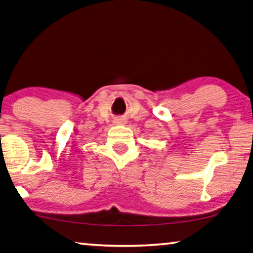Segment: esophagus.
I'll use <instances>...</instances> for the list:
<instances>
[{"label":"esophagus","instance_id":"34e87169","mask_svg":"<svg viewBox=\"0 0 253 253\" xmlns=\"http://www.w3.org/2000/svg\"><path fill=\"white\" fill-rule=\"evenodd\" d=\"M116 123H117V124H122L123 122H120V120H116Z\"/></svg>","mask_w":253,"mask_h":253}]
</instances>
